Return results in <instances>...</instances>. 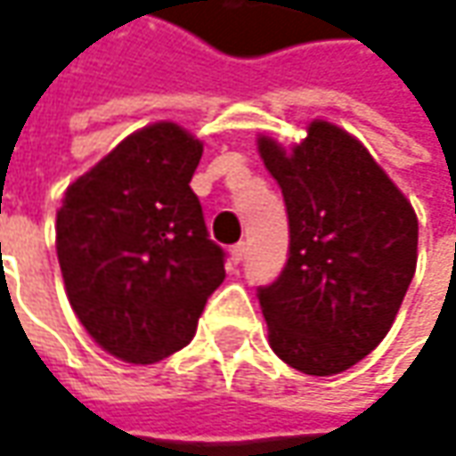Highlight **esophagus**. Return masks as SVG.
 I'll use <instances>...</instances> for the list:
<instances>
[{
  "label": "esophagus",
  "mask_w": 456,
  "mask_h": 456,
  "mask_svg": "<svg viewBox=\"0 0 456 456\" xmlns=\"http://www.w3.org/2000/svg\"><path fill=\"white\" fill-rule=\"evenodd\" d=\"M246 251H248V246L240 240V243H236L233 248H231V258H233V264H240L243 258H246Z\"/></svg>",
  "instance_id": "34e87169"
}]
</instances>
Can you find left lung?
Returning a JSON list of instances; mask_svg holds the SVG:
<instances>
[{"label": "left lung", "instance_id": "left-lung-1", "mask_svg": "<svg viewBox=\"0 0 456 456\" xmlns=\"http://www.w3.org/2000/svg\"><path fill=\"white\" fill-rule=\"evenodd\" d=\"M281 187L289 258L258 289L269 345L306 376H335L376 350L416 272L419 220L411 202L353 134L314 118L281 147L258 136Z\"/></svg>", "mask_w": 456, "mask_h": 456}]
</instances>
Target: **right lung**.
I'll list each match as a JSON object with an SVG mask.
<instances>
[{
  "instance_id": "obj_1",
  "label": "right lung",
  "mask_w": 456,
  "mask_h": 456,
  "mask_svg": "<svg viewBox=\"0 0 456 456\" xmlns=\"http://www.w3.org/2000/svg\"><path fill=\"white\" fill-rule=\"evenodd\" d=\"M202 142L157 121L68 184L55 248L70 306L116 358L159 362L192 340L225 279L190 180Z\"/></svg>"
}]
</instances>
